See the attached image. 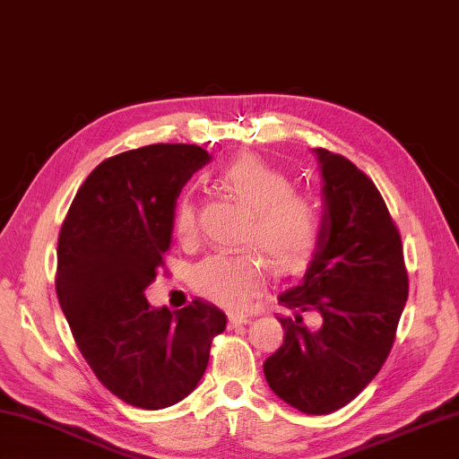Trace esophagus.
Returning a JSON list of instances; mask_svg holds the SVG:
<instances>
[{
  "label": "esophagus",
  "mask_w": 459,
  "mask_h": 459,
  "mask_svg": "<svg viewBox=\"0 0 459 459\" xmlns=\"http://www.w3.org/2000/svg\"><path fill=\"white\" fill-rule=\"evenodd\" d=\"M248 316L243 313H229V325L230 327H238V325H247Z\"/></svg>",
  "instance_id": "obj_1"
}]
</instances>
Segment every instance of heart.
Listing matches in <instances>:
<instances>
[{
  "instance_id": "obj_1",
  "label": "heart",
  "mask_w": 459,
  "mask_h": 459,
  "mask_svg": "<svg viewBox=\"0 0 459 459\" xmlns=\"http://www.w3.org/2000/svg\"><path fill=\"white\" fill-rule=\"evenodd\" d=\"M221 185L253 211L247 240L264 248L279 271H299L309 263L321 235L319 208L303 195L290 193L287 174L263 158L245 154L221 170ZM182 240L196 235V211L182 203L174 219ZM264 281V256L251 247L238 253L204 258L193 274L198 295L230 309H240Z\"/></svg>"
}]
</instances>
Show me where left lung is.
I'll use <instances>...</instances> for the list:
<instances>
[{
  "instance_id": "1",
  "label": "left lung",
  "mask_w": 459,
  "mask_h": 459,
  "mask_svg": "<svg viewBox=\"0 0 459 459\" xmlns=\"http://www.w3.org/2000/svg\"><path fill=\"white\" fill-rule=\"evenodd\" d=\"M321 174V235L301 279L279 303L285 341L263 365L269 387L309 415L337 411L377 375L407 301L402 238L373 182L347 158L313 148ZM319 324L309 328L302 313Z\"/></svg>"
}]
</instances>
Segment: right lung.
Wrapping results in <instances>:
<instances>
[{
  "instance_id": "obj_1",
  "label": "right lung",
  "mask_w": 459,
  "mask_h": 459,
  "mask_svg": "<svg viewBox=\"0 0 459 459\" xmlns=\"http://www.w3.org/2000/svg\"><path fill=\"white\" fill-rule=\"evenodd\" d=\"M212 156L152 144L98 164L74 196L57 240L56 290L80 353L104 385L143 410H164L203 379L227 315L195 299L180 311L144 295L172 245L182 186Z\"/></svg>"
}]
</instances>
